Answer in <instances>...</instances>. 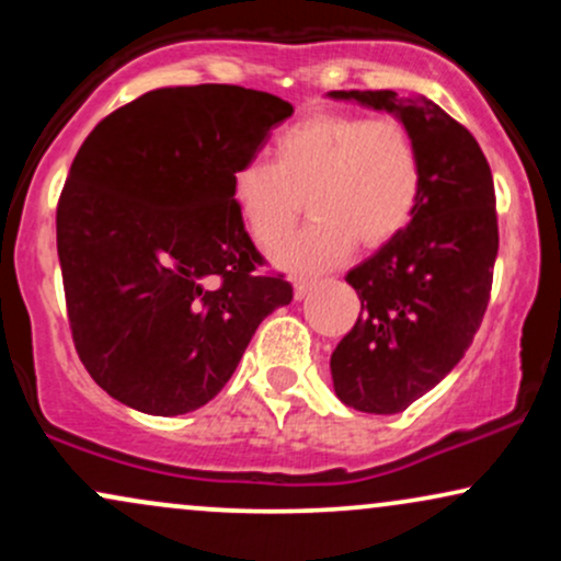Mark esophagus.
I'll return each instance as SVG.
<instances>
[{
	"instance_id": "1",
	"label": "esophagus",
	"mask_w": 561,
	"mask_h": 561,
	"mask_svg": "<svg viewBox=\"0 0 561 561\" xmlns=\"http://www.w3.org/2000/svg\"><path fill=\"white\" fill-rule=\"evenodd\" d=\"M317 285V279H308V276H295L293 279V293L295 300H302L308 295V289Z\"/></svg>"
}]
</instances>
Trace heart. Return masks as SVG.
<instances>
[{
    "label": "heart",
    "mask_w": 561,
    "mask_h": 561,
    "mask_svg": "<svg viewBox=\"0 0 561 561\" xmlns=\"http://www.w3.org/2000/svg\"><path fill=\"white\" fill-rule=\"evenodd\" d=\"M229 186L242 227L263 250L287 240L306 197L311 224L276 261L308 272L343 261L356 240L379 248L401 234L422 199L424 165L403 121L324 111L276 134L274 163L244 160Z\"/></svg>",
    "instance_id": "heart-1"
}]
</instances>
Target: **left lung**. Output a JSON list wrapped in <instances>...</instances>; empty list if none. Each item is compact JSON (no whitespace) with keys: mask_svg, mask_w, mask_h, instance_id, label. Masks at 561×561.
Masks as SVG:
<instances>
[{"mask_svg":"<svg viewBox=\"0 0 561 561\" xmlns=\"http://www.w3.org/2000/svg\"><path fill=\"white\" fill-rule=\"evenodd\" d=\"M403 121L420 147L422 199L401 234L345 282L362 313L332 353L334 392L366 414H398L465 358L491 300L499 218L478 139L427 96L330 92Z\"/></svg>","mask_w":561,"mask_h":561,"instance_id":"obj_1","label":"left lung"}]
</instances>
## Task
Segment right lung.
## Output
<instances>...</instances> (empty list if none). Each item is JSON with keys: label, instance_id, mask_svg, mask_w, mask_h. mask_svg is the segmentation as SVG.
I'll return each mask as SVG.
<instances>
[{"label": "right lung", "instance_id": "1", "mask_svg": "<svg viewBox=\"0 0 561 561\" xmlns=\"http://www.w3.org/2000/svg\"><path fill=\"white\" fill-rule=\"evenodd\" d=\"M293 105L199 83L141 94L83 139L57 203V255L81 364L156 416L221 392L268 313L293 300L231 203V171Z\"/></svg>", "mask_w": 561, "mask_h": 561}]
</instances>
